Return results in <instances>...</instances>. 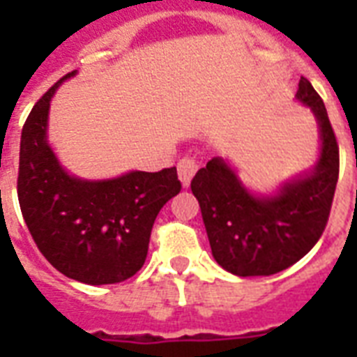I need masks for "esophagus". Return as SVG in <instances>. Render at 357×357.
Masks as SVG:
<instances>
[{
  "label": "esophagus",
  "mask_w": 357,
  "mask_h": 357,
  "mask_svg": "<svg viewBox=\"0 0 357 357\" xmlns=\"http://www.w3.org/2000/svg\"><path fill=\"white\" fill-rule=\"evenodd\" d=\"M198 170V161H196L195 157H183V159H179L178 162V174H179V179H181V183L183 187H189L190 185V179L192 176L196 174Z\"/></svg>",
  "instance_id": "esophagus-1"
}]
</instances>
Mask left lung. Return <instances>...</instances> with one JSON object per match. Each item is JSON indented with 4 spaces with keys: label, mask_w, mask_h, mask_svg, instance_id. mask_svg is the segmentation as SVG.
Here are the masks:
<instances>
[{
    "label": "left lung",
    "mask_w": 357,
    "mask_h": 357,
    "mask_svg": "<svg viewBox=\"0 0 357 357\" xmlns=\"http://www.w3.org/2000/svg\"><path fill=\"white\" fill-rule=\"evenodd\" d=\"M296 100L313 111L321 155L313 170L291 179L276 195L250 192L237 172L213 157L190 181L200 204L213 257L235 276H271L300 261L326 228L339 178V146L321 96L302 77Z\"/></svg>",
    "instance_id": "1"
}]
</instances>
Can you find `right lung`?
Segmentation results:
<instances>
[{"mask_svg":"<svg viewBox=\"0 0 357 357\" xmlns=\"http://www.w3.org/2000/svg\"><path fill=\"white\" fill-rule=\"evenodd\" d=\"M59 79L22 129L18 202L42 255L66 278L89 285L128 280L142 268L161 207L181 190L176 167L89 181L70 176L47 142L50 102Z\"/></svg>","mask_w":357,"mask_h":357,"instance_id":"add662e5","label":"right lung"}]
</instances>
